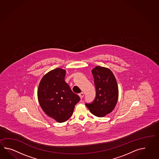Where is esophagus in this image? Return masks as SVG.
<instances>
[{
	"instance_id": "1",
	"label": "esophagus",
	"mask_w": 159,
	"mask_h": 159,
	"mask_svg": "<svg viewBox=\"0 0 159 159\" xmlns=\"http://www.w3.org/2000/svg\"><path fill=\"white\" fill-rule=\"evenodd\" d=\"M79 95L80 98L81 99H82V98L84 97V93H80L79 94Z\"/></svg>"
}]
</instances>
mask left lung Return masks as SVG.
I'll return each instance as SVG.
<instances>
[{"instance_id": "1", "label": "left lung", "mask_w": 159, "mask_h": 159, "mask_svg": "<svg viewBox=\"0 0 159 159\" xmlns=\"http://www.w3.org/2000/svg\"><path fill=\"white\" fill-rule=\"evenodd\" d=\"M96 89L93 102L85 103L90 112L95 116L103 117L112 111L118 98L116 79L110 70L97 66L92 70Z\"/></svg>"}]
</instances>
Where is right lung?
<instances>
[{
  "label": "right lung",
  "instance_id": "right-lung-1",
  "mask_svg": "<svg viewBox=\"0 0 159 159\" xmlns=\"http://www.w3.org/2000/svg\"><path fill=\"white\" fill-rule=\"evenodd\" d=\"M66 70L56 68L46 74L39 83L38 99L43 111L58 122L68 120L80 100L65 81Z\"/></svg>",
  "mask_w": 159,
  "mask_h": 159
}]
</instances>
